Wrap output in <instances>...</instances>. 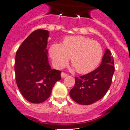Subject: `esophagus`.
Instances as JSON below:
<instances>
[{
	"label": "esophagus",
	"mask_w": 130,
	"mask_h": 130,
	"mask_svg": "<svg viewBox=\"0 0 130 130\" xmlns=\"http://www.w3.org/2000/svg\"><path fill=\"white\" fill-rule=\"evenodd\" d=\"M61 77H63V78H64V77H67V76L68 75H67V73H64V72H62V73H61Z\"/></svg>",
	"instance_id": "1"
}]
</instances>
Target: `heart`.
Here are the masks:
<instances>
[{
  "label": "heart",
  "instance_id": "heart-1",
  "mask_svg": "<svg viewBox=\"0 0 130 130\" xmlns=\"http://www.w3.org/2000/svg\"><path fill=\"white\" fill-rule=\"evenodd\" d=\"M49 55L55 66L64 67L70 58L71 63L79 73H87L99 65L103 57L101 45L88 38L74 36L64 38L61 44H53Z\"/></svg>",
  "mask_w": 130,
  "mask_h": 130
}]
</instances>
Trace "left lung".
<instances>
[{"mask_svg": "<svg viewBox=\"0 0 130 130\" xmlns=\"http://www.w3.org/2000/svg\"><path fill=\"white\" fill-rule=\"evenodd\" d=\"M114 60L107 49L98 68L90 73L75 77V86L69 92L70 96L78 104L89 105L101 99L111 86L115 71Z\"/></svg>", "mask_w": 130, "mask_h": 130, "instance_id": "obj_1", "label": "left lung"}]
</instances>
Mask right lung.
Masks as SVG:
<instances>
[{
	"mask_svg": "<svg viewBox=\"0 0 130 130\" xmlns=\"http://www.w3.org/2000/svg\"><path fill=\"white\" fill-rule=\"evenodd\" d=\"M48 31L37 29L21 44L15 55L17 87L27 101L40 103L51 96L53 86L61 79V71L52 69L46 49Z\"/></svg>",
	"mask_w": 130,
	"mask_h": 130,
	"instance_id": "add662e5",
	"label": "right lung"
}]
</instances>
